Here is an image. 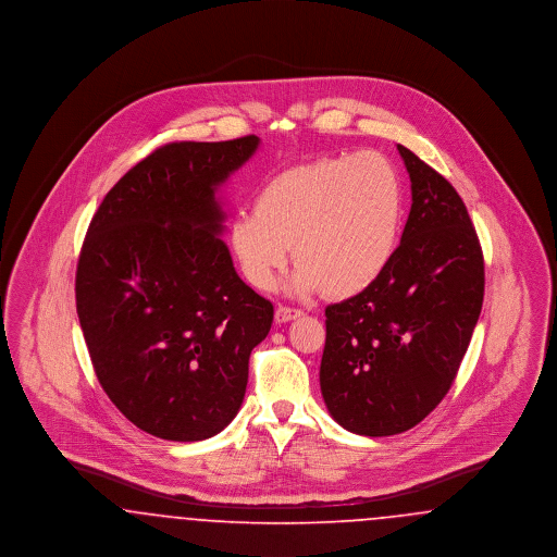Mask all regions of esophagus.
I'll return each instance as SVG.
<instances>
[{
  "label": "esophagus",
  "mask_w": 557,
  "mask_h": 557,
  "mask_svg": "<svg viewBox=\"0 0 557 557\" xmlns=\"http://www.w3.org/2000/svg\"><path fill=\"white\" fill-rule=\"evenodd\" d=\"M300 315H302V311L284 307V305H280V307L275 309V321H277V323H288L292 319L300 318Z\"/></svg>",
  "instance_id": "esophagus-1"
}]
</instances>
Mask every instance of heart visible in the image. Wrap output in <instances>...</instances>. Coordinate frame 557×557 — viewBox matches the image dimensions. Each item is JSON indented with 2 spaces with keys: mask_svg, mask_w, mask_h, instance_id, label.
Returning a JSON list of instances; mask_svg holds the SVG:
<instances>
[{
  "mask_svg": "<svg viewBox=\"0 0 557 557\" xmlns=\"http://www.w3.org/2000/svg\"><path fill=\"white\" fill-rule=\"evenodd\" d=\"M405 189L382 152L325 157L273 175L255 211L230 223L239 271L257 290H271L288 263H298L290 290L350 298L371 288L397 255Z\"/></svg>",
  "mask_w": 557,
  "mask_h": 557,
  "instance_id": "heart-1",
  "label": "heart"
}]
</instances>
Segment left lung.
<instances>
[{"label": "left lung", "mask_w": 557, "mask_h": 557, "mask_svg": "<svg viewBox=\"0 0 557 557\" xmlns=\"http://www.w3.org/2000/svg\"><path fill=\"white\" fill-rule=\"evenodd\" d=\"M397 148L411 180L397 255L371 288L325 309L321 395L338 424L363 436L400 434L443 400L484 298L482 248L463 200Z\"/></svg>", "instance_id": "left-lung-1"}]
</instances>
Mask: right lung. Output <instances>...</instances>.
I'll use <instances>...</instances> for the list:
<instances>
[{"label":"right lung","instance_id":"add662e5","mask_svg":"<svg viewBox=\"0 0 557 557\" xmlns=\"http://www.w3.org/2000/svg\"><path fill=\"white\" fill-rule=\"evenodd\" d=\"M261 139L173 141L104 196L81 248L77 315L116 409L164 441L211 438L246 393L273 305L239 280L216 189Z\"/></svg>","mask_w":557,"mask_h":557}]
</instances>
